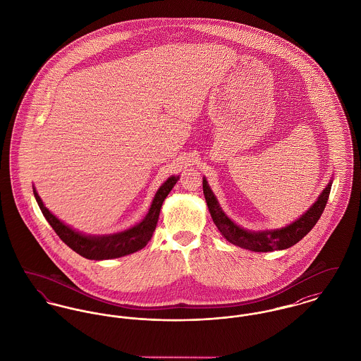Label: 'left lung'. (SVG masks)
Returning <instances> with one entry per match:
<instances>
[{
  "label": "left lung",
  "mask_w": 361,
  "mask_h": 361,
  "mask_svg": "<svg viewBox=\"0 0 361 361\" xmlns=\"http://www.w3.org/2000/svg\"><path fill=\"white\" fill-rule=\"evenodd\" d=\"M333 180L327 184V187L319 195L316 202L306 210L305 213L295 221L276 228V229H265V231H249L238 224L232 221L221 209L216 195L213 194L212 188L206 177H203V194L212 214V219L221 232L222 236L235 246L242 249L251 250L257 252H268L274 250H284L297 245L306 233L319 221L323 210L327 204L330 191H331Z\"/></svg>",
  "instance_id": "left-lung-1"
}]
</instances>
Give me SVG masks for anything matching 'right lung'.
Listing matches in <instances>:
<instances>
[{"label":"right lung","instance_id":"obj_1","mask_svg":"<svg viewBox=\"0 0 361 361\" xmlns=\"http://www.w3.org/2000/svg\"><path fill=\"white\" fill-rule=\"evenodd\" d=\"M180 176H170L166 181L159 187L157 194L152 199V203L148 209V213L145 217L136 225H133L129 229L109 233V235H86L80 231H75L70 225L64 224L59 220L52 212H49L39 195L37 192L35 187L32 185V192L35 196V200L47 219L49 225L55 229L57 236L70 247L82 255L87 259H112L125 257L128 254L136 252L139 250L147 246V243L151 240L152 233L157 228L161 207L164 204V200L166 199L169 192L173 190L176 183L178 181Z\"/></svg>","mask_w":361,"mask_h":361}]
</instances>
